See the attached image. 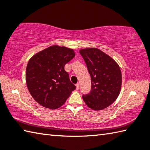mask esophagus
<instances>
[{
    "label": "esophagus",
    "instance_id": "1",
    "mask_svg": "<svg viewBox=\"0 0 150 150\" xmlns=\"http://www.w3.org/2000/svg\"><path fill=\"white\" fill-rule=\"evenodd\" d=\"M79 87H80V84L79 83L76 84V88H77V90L79 89Z\"/></svg>",
    "mask_w": 150,
    "mask_h": 150
}]
</instances>
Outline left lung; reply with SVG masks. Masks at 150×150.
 Segmentation results:
<instances>
[{
    "instance_id": "8db88e82",
    "label": "left lung",
    "mask_w": 150,
    "mask_h": 150,
    "mask_svg": "<svg viewBox=\"0 0 150 150\" xmlns=\"http://www.w3.org/2000/svg\"><path fill=\"white\" fill-rule=\"evenodd\" d=\"M91 77V91L83 95L88 108L102 110L117 98L122 84L121 71L117 63L110 56L96 48L80 50Z\"/></svg>"
}]
</instances>
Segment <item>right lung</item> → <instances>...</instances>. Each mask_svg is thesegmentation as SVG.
<instances>
[{"label": "right lung", "mask_w": 150, "mask_h": 150, "mask_svg": "<svg viewBox=\"0 0 150 150\" xmlns=\"http://www.w3.org/2000/svg\"><path fill=\"white\" fill-rule=\"evenodd\" d=\"M71 48L53 45L33 56L26 68L25 80L30 94L43 107L56 110L76 88L64 69L74 58Z\"/></svg>", "instance_id": "1"}]
</instances>
